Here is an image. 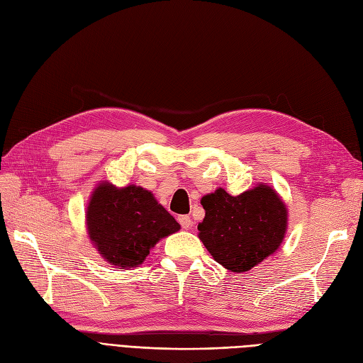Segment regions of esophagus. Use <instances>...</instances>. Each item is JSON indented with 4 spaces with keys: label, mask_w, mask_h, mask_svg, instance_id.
I'll use <instances>...</instances> for the list:
<instances>
[{
    "label": "esophagus",
    "mask_w": 363,
    "mask_h": 363,
    "mask_svg": "<svg viewBox=\"0 0 363 363\" xmlns=\"http://www.w3.org/2000/svg\"><path fill=\"white\" fill-rule=\"evenodd\" d=\"M179 223H180L182 228H184V230H189L192 227V219H191L189 215H180Z\"/></svg>",
    "instance_id": "1"
}]
</instances>
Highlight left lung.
<instances>
[{"label": "left lung", "mask_w": 363, "mask_h": 363, "mask_svg": "<svg viewBox=\"0 0 363 363\" xmlns=\"http://www.w3.org/2000/svg\"><path fill=\"white\" fill-rule=\"evenodd\" d=\"M206 211L200 239L213 259L233 272H245L276 251L286 233L288 212L267 184L232 196L216 189L201 199Z\"/></svg>", "instance_id": "left-lung-1"}]
</instances>
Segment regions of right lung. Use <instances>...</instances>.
Listing matches in <instances>:
<instances>
[{"mask_svg":"<svg viewBox=\"0 0 363 363\" xmlns=\"http://www.w3.org/2000/svg\"><path fill=\"white\" fill-rule=\"evenodd\" d=\"M87 230L100 255L116 267H138L159 239L180 230L151 192L101 183L87 206Z\"/></svg>","mask_w":363,"mask_h":363,"instance_id":"add662e5","label":"right lung"}]
</instances>
